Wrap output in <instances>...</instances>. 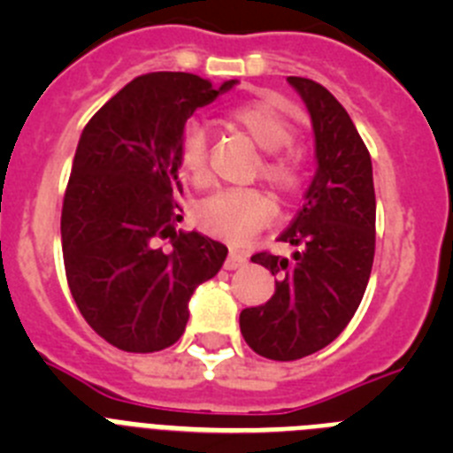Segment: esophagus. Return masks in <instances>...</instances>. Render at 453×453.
<instances>
[{
	"mask_svg": "<svg viewBox=\"0 0 453 453\" xmlns=\"http://www.w3.org/2000/svg\"><path fill=\"white\" fill-rule=\"evenodd\" d=\"M247 263V256L245 254H238V251H231L229 256H226V261H224V267L226 270H238V267H242Z\"/></svg>",
	"mask_w": 453,
	"mask_h": 453,
	"instance_id": "esophagus-1",
	"label": "esophagus"
}]
</instances>
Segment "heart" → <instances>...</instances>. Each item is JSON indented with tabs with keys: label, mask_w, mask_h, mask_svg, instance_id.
Returning a JSON list of instances; mask_svg holds the SVG:
<instances>
[{
	"label": "heart",
	"mask_w": 453,
	"mask_h": 453,
	"mask_svg": "<svg viewBox=\"0 0 453 453\" xmlns=\"http://www.w3.org/2000/svg\"><path fill=\"white\" fill-rule=\"evenodd\" d=\"M229 122L245 131L265 151L258 174L283 195L302 183V154L295 145V124L270 99L238 104L229 111ZM179 174L195 186L208 181V138L199 124H188L177 142ZM274 215V202L258 188L219 190L195 208L199 229L213 238L240 245L265 226Z\"/></svg>",
	"instance_id": "obj_1"
}]
</instances>
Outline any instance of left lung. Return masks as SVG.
<instances>
[{
	"mask_svg": "<svg viewBox=\"0 0 453 453\" xmlns=\"http://www.w3.org/2000/svg\"><path fill=\"white\" fill-rule=\"evenodd\" d=\"M288 81L313 119L318 172L302 211L279 235L299 247L292 261L270 251L251 256L279 281L265 303L240 313V331L272 361H297L342 334L365 295L376 242L372 158L349 113L313 79Z\"/></svg>",
	"mask_w": 453,
	"mask_h": 453,
	"instance_id": "8db88e82",
	"label": "left lung"
}]
</instances>
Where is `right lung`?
I'll use <instances>...</instances> for the list:
<instances>
[{"label": "right lung", "instance_id": "1", "mask_svg": "<svg viewBox=\"0 0 453 453\" xmlns=\"http://www.w3.org/2000/svg\"><path fill=\"white\" fill-rule=\"evenodd\" d=\"M219 88L186 72H151L108 99L86 124L63 197L67 286L92 331L122 351L150 354L186 331L188 302L229 250L174 231L183 192L177 142ZM171 238L163 250L158 239Z\"/></svg>", "mask_w": 453, "mask_h": 453}]
</instances>
